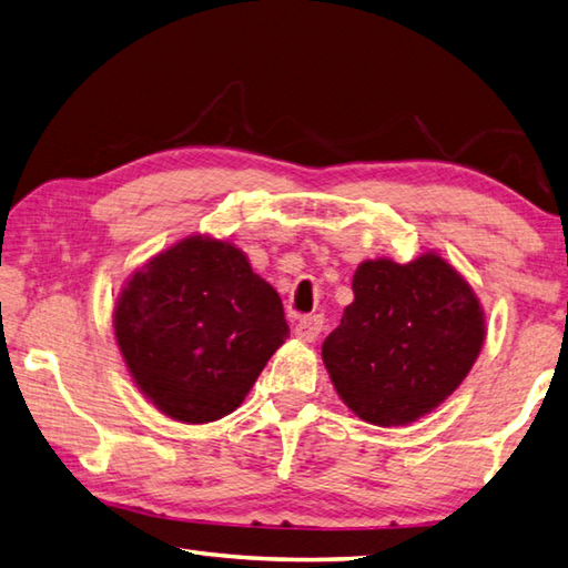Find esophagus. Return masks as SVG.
<instances>
[{"label":"esophagus","mask_w":568,"mask_h":568,"mask_svg":"<svg viewBox=\"0 0 568 568\" xmlns=\"http://www.w3.org/2000/svg\"><path fill=\"white\" fill-rule=\"evenodd\" d=\"M322 327H324V320L320 315H305V317L297 320L295 334L300 336V339H305V342H315L317 336H320V332H322Z\"/></svg>","instance_id":"1"}]
</instances>
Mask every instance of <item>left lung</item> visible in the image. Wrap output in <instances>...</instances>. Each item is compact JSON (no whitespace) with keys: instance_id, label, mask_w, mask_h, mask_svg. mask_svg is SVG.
Instances as JSON below:
<instances>
[{"instance_id":"left-lung-1","label":"left lung","mask_w":568,"mask_h":568,"mask_svg":"<svg viewBox=\"0 0 568 568\" xmlns=\"http://www.w3.org/2000/svg\"><path fill=\"white\" fill-rule=\"evenodd\" d=\"M354 303L322 344L346 407L378 427L409 425L449 397L476 364L486 317L476 293L437 253L364 261Z\"/></svg>"}]
</instances>
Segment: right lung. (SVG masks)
<instances>
[{
  "mask_svg": "<svg viewBox=\"0 0 568 568\" xmlns=\"http://www.w3.org/2000/svg\"><path fill=\"white\" fill-rule=\"evenodd\" d=\"M114 334L139 390L171 419L204 425L244 403L291 329L244 251L187 236L129 277Z\"/></svg>",
  "mask_w": 568,
  "mask_h": 568,
  "instance_id": "add662e5",
  "label": "right lung"
}]
</instances>
